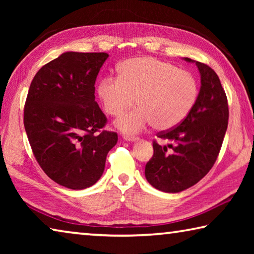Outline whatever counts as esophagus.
<instances>
[{
    "instance_id": "esophagus-1",
    "label": "esophagus",
    "mask_w": 254,
    "mask_h": 254,
    "mask_svg": "<svg viewBox=\"0 0 254 254\" xmlns=\"http://www.w3.org/2000/svg\"><path fill=\"white\" fill-rule=\"evenodd\" d=\"M124 140L127 141H136L139 140V136H135V135H124Z\"/></svg>"
}]
</instances>
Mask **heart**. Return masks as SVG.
<instances>
[{
  "label": "heart",
  "mask_w": 254,
  "mask_h": 254,
  "mask_svg": "<svg viewBox=\"0 0 254 254\" xmlns=\"http://www.w3.org/2000/svg\"><path fill=\"white\" fill-rule=\"evenodd\" d=\"M103 107L119 117L135 103L137 107L117 121L124 133H137L151 123L156 130L177 126L190 113L198 97L191 72L152 57L133 58L119 66V76L104 77L97 86Z\"/></svg>",
  "instance_id": "heart-1"
}]
</instances>
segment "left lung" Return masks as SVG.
I'll return each mask as SVG.
<instances>
[{
  "label": "left lung",
  "mask_w": 254,
  "mask_h": 254,
  "mask_svg": "<svg viewBox=\"0 0 254 254\" xmlns=\"http://www.w3.org/2000/svg\"><path fill=\"white\" fill-rule=\"evenodd\" d=\"M196 66L201 86L195 106L178 126L157 133L168 144L153 140V156L145 165V178L161 191L179 192L198 183L212 169L224 140L229 123L225 91L212 68L199 62Z\"/></svg>",
  "instance_id": "left-lung-1"
}]
</instances>
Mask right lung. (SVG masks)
<instances>
[{
  "instance_id": "1",
  "label": "right lung",
  "mask_w": 254,
  "mask_h": 254,
  "mask_svg": "<svg viewBox=\"0 0 254 254\" xmlns=\"http://www.w3.org/2000/svg\"><path fill=\"white\" fill-rule=\"evenodd\" d=\"M106 53H65L42 66L30 85L23 123L33 156L64 187L93 186L104 171L118 133L104 130L95 81Z\"/></svg>"
}]
</instances>
